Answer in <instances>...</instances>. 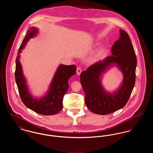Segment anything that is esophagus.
<instances>
[{
  "label": "esophagus",
  "mask_w": 153,
  "mask_h": 153,
  "mask_svg": "<svg viewBox=\"0 0 153 153\" xmlns=\"http://www.w3.org/2000/svg\"><path fill=\"white\" fill-rule=\"evenodd\" d=\"M81 68H77V71H76L77 74V75H80V74H81Z\"/></svg>",
  "instance_id": "obj_1"
}]
</instances>
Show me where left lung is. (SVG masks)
Returning a JSON list of instances; mask_svg holds the SVG:
<instances>
[{"instance_id": "8db88e82", "label": "left lung", "mask_w": 153, "mask_h": 153, "mask_svg": "<svg viewBox=\"0 0 153 153\" xmlns=\"http://www.w3.org/2000/svg\"><path fill=\"white\" fill-rule=\"evenodd\" d=\"M112 55L90 66L80 74L85 93V102L93 113L107 115L123 108L128 102L135 82L137 57L127 33L120 30V38L111 48ZM116 65L124 74V80L114 93L107 92L101 85L102 74Z\"/></svg>"}]
</instances>
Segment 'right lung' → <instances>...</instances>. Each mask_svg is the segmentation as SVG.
I'll return each instance as SVG.
<instances>
[{"label": "right lung", "instance_id": "right-lung-1", "mask_svg": "<svg viewBox=\"0 0 153 153\" xmlns=\"http://www.w3.org/2000/svg\"><path fill=\"white\" fill-rule=\"evenodd\" d=\"M37 33L38 29L36 27L30 28L19 48L15 61V81L21 100L27 108L41 115H52L57 114L62 109L64 96L69 88L68 80L76 73V66L74 65L61 64L55 73L46 95L40 99L34 98L30 94L26 80L23 76L22 66L19 61V54L30 39L36 36Z\"/></svg>", "mask_w": 153, "mask_h": 153}]
</instances>
